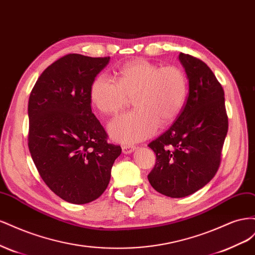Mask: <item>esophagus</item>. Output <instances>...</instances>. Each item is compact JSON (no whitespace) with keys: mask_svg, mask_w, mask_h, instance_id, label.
Here are the masks:
<instances>
[{"mask_svg":"<svg viewBox=\"0 0 255 255\" xmlns=\"http://www.w3.org/2000/svg\"><path fill=\"white\" fill-rule=\"evenodd\" d=\"M135 149H136V146H134V145H129V144L122 145V152L125 154L132 153V152H134Z\"/></svg>","mask_w":255,"mask_h":255,"instance_id":"1","label":"esophagus"}]
</instances>
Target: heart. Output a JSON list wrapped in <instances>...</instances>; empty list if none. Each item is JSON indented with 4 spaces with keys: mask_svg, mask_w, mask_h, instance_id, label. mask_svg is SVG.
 Returning a JSON list of instances; mask_svg holds the SVG:
<instances>
[{
    "mask_svg": "<svg viewBox=\"0 0 255 255\" xmlns=\"http://www.w3.org/2000/svg\"><path fill=\"white\" fill-rule=\"evenodd\" d=\"M186 74L177 66L159 67L136 59L116 72V82L99 75L90 87V100L104 115H116L133 99L135 109L114 119L110 134L120 142H135L151 136L160 123L172 122L186 101Z\"/></svg>",
    "mask_w": 255,
    "mask_h": 255,
    "instance_id": "b5f03b06",
    "label": "heart"
}]
</instances>
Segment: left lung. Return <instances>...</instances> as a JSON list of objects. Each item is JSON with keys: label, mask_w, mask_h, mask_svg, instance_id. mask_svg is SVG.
Segmentation results:
<instances>
[{"label": "left lung", "mask_w": 255, "mask_h": 255, "mask_svg": "<svg viewBox=\"0 0 255 255\" xmlns=\"http://www.w3.org/2000/svg\"><path fill=\"white\" fill-rule=\"evenodd\" d=\"M186 71L188 97L173 125L148 146L156 154L148 175L159 194L183 198L215 176L221 161L229 121L221 84L204 61L180 53Z\"/></svg>", "instance_id": "obj_1"}]
</instances>
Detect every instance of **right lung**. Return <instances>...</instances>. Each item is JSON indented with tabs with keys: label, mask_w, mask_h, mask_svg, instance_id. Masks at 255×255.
<instances>
[{
	"label": "right lung",
	"mask_w": 255,
	"mask_h": 255,
	"mask_svg": "<svg viewBox=\"0 0 255 255\" xmlns=\"http://www.w3.org/2000/svg\"><path fill=\"white\" fill-rule=\"evenodd\" d=\"M110 57L68 54L38 78L28 99V149L43 182L59 198L86 204L105 191L121 146L91 111L90 87Z\"/></svg>",
	"instance_id": "obj_1"
}]
</instances>
